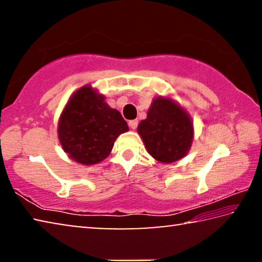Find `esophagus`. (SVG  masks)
I'll return each instance as SVG.
<instances>
[{
  "label": "esophagus",
  "instance_id": "1",
  "mask_svg": "<svg viewBox=\"0 0 262 262\" xmlns=\"http://www.w3.org/2000/svg\"><path fill=\"white\" fill-rule=\"evenodd\" d=\"M137 125H139V120H130L129 121V127L132 129H136Z\"/></svg>",
  "mask_w": 262,
  "mask_h": 262
}]
</instances>
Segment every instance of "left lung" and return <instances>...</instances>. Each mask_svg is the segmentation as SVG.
I'll return each instance as SVG.
<instances>
[{
	"label": "left lung",
	"mask_w": 262,
	"mask_h": 262,
	"mask_svg": "<svg viewBox=\"0 0 262 262\" xmlns=\"http://www.w3.org/2000/svg\"><path fill=\"white\" fill-rule=\"evenodd\" d=\"M137 132L151 156L162 163L183 158L193 140V123L184 110L166 98L154 100Z\"/></svg>",
	"instance_id": "1"
}]
</instances>
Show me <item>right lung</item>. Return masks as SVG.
Returning <instances> with one entry per match:
<instances>
[{
	"mask_svg": "<svg viewBox=\"0 0 262 262\" xmlns=\"http://www.w3.org/2000/svg\"><path fill=\"white\" fill-rule=\"evenodd\" d=\"M127 130L120 112L111 108L91 86H84L66 105L57 133L70 158L92 165L107 157L117 137Z\"/></svg>",
	"mask_w": 262,
	"mask_h": 262,
	"instance_id": "obj_1",
	"label": "right lung"
}]
</instances>
